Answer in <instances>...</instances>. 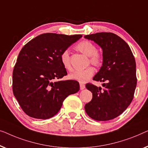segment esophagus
I'll use <instances>...</instances> for the list:
<instances>
[{
    "mask_svg": "<svg viewBox=\"0 0 148 148\" xmlns=\"http://www.w3.org/2000/svg\"><path fill=\"white\" fill-rule=\"evenodd\" d=\"M80 90H83V89L85 88V85L82 83H80Z\"/></svg>",
    "mask_w": 148,
    "mask_h": 148,
    "instance_id": "34e87169",
    "label": "esophagus"
}]
</instances>
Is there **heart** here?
Instances as JSON below:
<instances>
[{"mask_svg": "<svg viewBox=\"0 0 148 148\" xmlns=\"http://www.w3.org/2000/svg\"><path fill=\"white\" fill-rule=\"evenodd\" d=\"M77 50L84 53L89 57L90 62L93 65L99 66L101 64V56L97 52V49L94 43L89 41H83L76 45ZM62 66L68 71H72V67L69 52L67 50L64 51L60 56ZM95 68L88 67L84 70H76L69 75V78L72 80L78 81L80 82H86L95 74Z\"/></svg>", "mask_w": 148, "mask_h": 148, "instance_id": "heart-1", "label": "heart"}]
</instances>
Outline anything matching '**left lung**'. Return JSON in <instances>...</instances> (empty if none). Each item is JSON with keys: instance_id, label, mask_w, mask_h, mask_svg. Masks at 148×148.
Listing matches in <instances>:
<instances>
[{"instance_id": "left-lung-1", "label": "left lung", "mask_w": 148, "mask_h": 148, "mask_svg": "<svg viewBox=\"0 0 148 148\" xmlns=\"http://www.w3.org/2000/svg\"><path fill=\"white\" fill-rule=\"evenodd\" d=\"M103 50V64L93 80L105 82L103 88L87 84L92 93L85 111L97 121L111 120L120 115L132 103L137 85L136 64L130 46L123 39L112 33H97L85 35Z\"/></svg>"}]
</instances>
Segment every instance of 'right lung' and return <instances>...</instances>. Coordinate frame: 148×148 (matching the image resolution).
<instances>
[{
  "label": "right lung",
  "mask_w": 148,
  "mask_h": 148,
  "mask_svg": "<svg viewBox=\"0 0 148 148\" xmlns=\"http://www.w3.org/2000/svg\"><path fill=\"white\" fill-rule=\"evenodd\" d=\"M82 37L43 33L23 47L12 72V91L27 115L40 119L52 117L64 99L79 90L77 81L60 80L67 75L60 56Z\"/></svg>",
  "instance_id": "add662e5"
}]
</instances>
